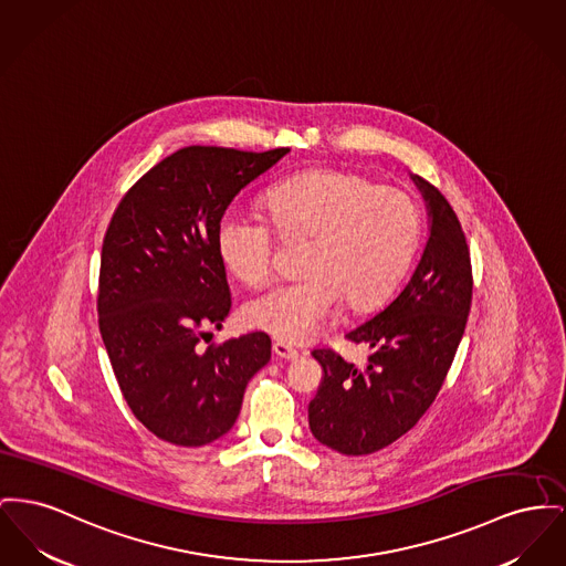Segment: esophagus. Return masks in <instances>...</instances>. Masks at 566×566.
I'll return each mask as SVG.
<instances>
[{
  "label": "esophagus",
  "mask_w": 566,
  "mask_h": 566,
  "mask_svg": "<svg viewBox=\"0 0 566 566\" xmlns=\"http://www.w3.org/2000/svg\"><path fill=\"white\" fill-rule=\"evenodd\" d=\"M273 355H275L277 359L293 361V359L300 357V350H295L293 346H289V344H284V342H275V344H273Z\"/></svg>",
  "instance_id": "34e87169"
}]
</instances>
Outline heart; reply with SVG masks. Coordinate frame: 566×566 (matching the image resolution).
Masks as SVG:
<instances>
[{"instance_id":"heart-1","label":"heart","mask_w":566,"mask_h":566,"mask_svg":"<svg viewBox=\"0 0 566 566\" xmlns=\"http://www.w3.org/2000/svg\"><path fill=\"white\" fill-rule=\"evenodd\" d=\"M265 218L229 209L218 252L245 286H265L277 269V239L301 248L300 280L245 307L250 327L286 344L323 332L342 303L367 310L387 300L419 248L423 213L406 190L376 186L342 168H310L269 188Z\"/></svg>"}]
</instances>
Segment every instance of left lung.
Wrapping results in <instances>:
<instances>
[{"label":"left lung","instance_id":"1","mask_svg":"<svg viewBox=\"0 0 566 566\" xmlns=\"http://www.w3.org/2000/svg\"><path fill=\"white\" fill-rule=\"evenodd\" d=\"M430 207V239L396 300L346 339L367 344V364H346L332 348L312 357L323 367L307 406L314 438L344 455H367L412 430L438 396L464 335L472 265L462 224L444 195L412 177Z\"/></svg>","mask_w":566,"mask_h":566}]
</instances>
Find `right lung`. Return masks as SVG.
I'll list each match as a JSON object with an SVG mask.
<instances>
[{"label":"right lung","instance_id":"1","mask_svg":"<svg viewBox=\"0 0 566 566\" xmlns=\"http://www.w3.org/2000/svg\"><path fill=\"white\" fill-rule=\"evenodd\" d=\"M289 151L184 147L149 168L111 218L102 342L134 417L170 444L202 447L229 432L248 380L271 359L266 333L202 339L231 310L218 222L241 188Z\"/></svg>","mask_w":566,"mask_h":566}]
</instances>
